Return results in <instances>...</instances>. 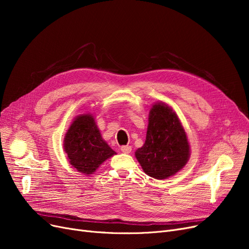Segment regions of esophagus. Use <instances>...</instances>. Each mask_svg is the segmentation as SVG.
<instances>
[{
	"label": "esophagus",
	"instance_id": "34e87169",
	"mask_svg": "<svg viewBox=\"0 0 249 249\" xmlns=\"http://www.w3.org/2000/svg\"><path fill=\"white\" fill-rule=\"evenodd\" d=\"M120 150H122L124 154H130L132 152V147L130 145H124L120 147Z\"/></svg>",
	"mask_w": 249,
	"mask_h": 249
}]
</instances>
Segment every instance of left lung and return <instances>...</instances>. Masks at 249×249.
Instances as JSON below:
<instances>
[{
  "instance_id": "8db88e82",
  "label": "left lung",
  "mask_w": 249,
  "mask_h": 249,
  "mask_svg": "<svg viewBox=\"0 0 249 249\" xmlns=\"http://www.w3.org/2000/svg\"><path fill=\"white\" fill-rule=\"evenodd\" d=\"M135 156L143 171L157 179L175 176L189 160L186 132L176 112L166 104L156 103L150 108L146 139Z\"/></svg>"
}]
</instances>
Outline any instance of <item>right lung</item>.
Masks as SVG:
<instances>
[{"mask_svg": "<svg viewBox=\"0 0 249 249\" xmlns=\"http://www.w3.org/2000/svg\"><path fill=\"white\" fill-rule=\"evenodd\" d=\"M63 147L72 167L87 176L116 154L102 138L92 114H82L73 119L65 134Z\"/></svg>", "mask_w": 249, "mask_h": 249, "instance_id": "right-lung-1", "label": "right lung"}]
</instances>
